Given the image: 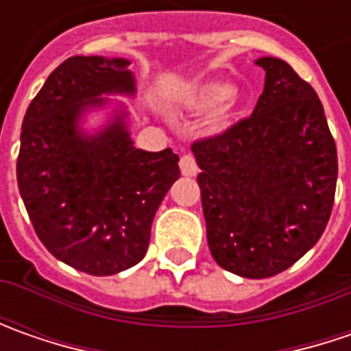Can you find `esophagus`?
Masks as SVG:
<instances>
[{"mask_svg": "<svg viewBox=\"0 0 351 351\" xmlns=\"http://www.w3.org/2000/svg\"><path fill=\"white\" fill-rule=\"evenodd\" d=\"M180 169H182V173L185 178H193V176H197L199 168H197V162L195 158H193V154L182 156V160H180Z\"/></svg>", "mask_w": 351, "mask_h": 351, "instance_id": "esophagus-1", "label": "esophagus"}]
</instances>
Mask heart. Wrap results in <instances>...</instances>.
<instances>
[{
	"mask_svg": "<svg viewBox=\"0 0 351 351\" xmlns=\"http://www.w3.org/2000/svg\"><path fill=\"white\" fill-rule=\"evenodd\" d=\"M232 93H234V88L230 84L221 82V80H213L195 89L191 103L199 111H209V109H215V107L223 105L224 101H228L232 97Z\"/></svg>",
	"mask_w": 351,
	"mask_h": 351,
	"instance_id": "obj_1",
	"label": "heart"
}]
</instances>
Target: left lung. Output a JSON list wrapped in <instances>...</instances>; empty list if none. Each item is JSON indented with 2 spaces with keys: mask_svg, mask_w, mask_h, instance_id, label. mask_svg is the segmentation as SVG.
Here are the masks:
<instances>
[{
  "mask_svg": "<svg viewBox=\"0 0 351 351\" xmlns=\"http://www.w3.org/2000/svg\"><path fill=\"white\" fill-rule=\"evenodd\" d=\"M256 64L265 84L254 113L191 146L210 254L248 279L285 271L317 244L338 180L317 91L287 62L263 56Z\"/></svg>",
  "mask_w": 351,
  "mask_h": 351,
  "instance_id": "8db88e82",
  "label": "left lung"
}]
</instances>
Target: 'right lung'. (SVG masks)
I'll return each mask as SVG.
<instances>
[{
    "instance_id": "obj_1",
    "label": "right lung",
    "mask_w": 351,
    "mask_h": 351,
    "mask_svg": "<svg viewBox=\"0 0 351 351\" xmlns=\"http://www.w3.org/2000/svg\"><path fill=\"white\" fill-rule=\"evenodd\" d=\"M127 58L72 56L48 75L21 127L17 183L34 232L60 262L89 276H115L136 265L150 244L162 199L180 178V158L166 148L134 146L128 111L88 132L91 111L109 95L134 97Z\"/></svg>"
}]
</instances>
